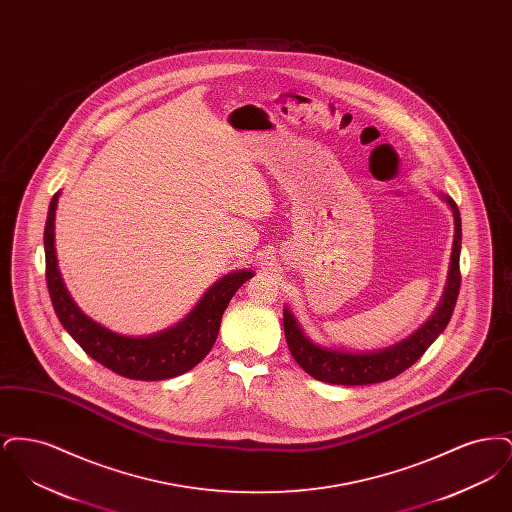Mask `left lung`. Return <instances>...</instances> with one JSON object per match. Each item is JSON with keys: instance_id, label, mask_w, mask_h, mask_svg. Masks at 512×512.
<instances>
[{"instance_id": "obj_1", "label": "left lung", "mask_w": 512, "mask_h": 512, "mask_svg": "<svg viewBox=\"0 0 512 512\" xmlns=\"http://www.w3.org/2000/svg\"><path fill=\"white\" fill-rule=\"evenodd\" d=\"M441 199L451 207L455 219V240H453V253L449 263L447 284L441 295L439 307L428 322H424L407 340L399 341L386 349L366 351V353H351L343 349H330L322 347L315 341L309 340L292 311L284 307V334L288 347L292 351L293 359L309 376L326 384L338 386H366L386 382L399 376L403 370L414 365L424 351L436 341L439 334L449 324L451 315L457 305V297L461 290V270H459V257H461V215L457 203L449 195H441Z\"/></svg>"}]
</instances>
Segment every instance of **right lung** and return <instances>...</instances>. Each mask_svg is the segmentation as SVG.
I'll list each match as a JSON object with an SVG mask.
<instances>
[{"instance_id": "obj_1", "label": "right lung", "mask_w": 512, "mask_h": 512, "mask_svg": "<svg viewBox=\"0 0 512 512\" xmlns=\"http://www.w3.org/2000/svg\"><path fill=\"white\" fill-rule=\"evenodd\" d=\"M59 195L51 197L44 228L46 280L55 315L73 340L99 365L132 380H167L201 363L215 345L222 313L232 295L253 276V270H236L220 278L197 301L192 313L169 330L144 338L111 332L78 309L57 268L55 211Z\"/></svg>"}]
</instances>
